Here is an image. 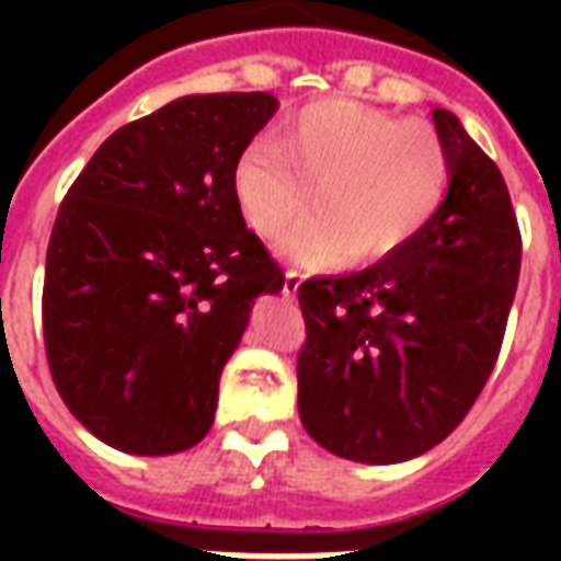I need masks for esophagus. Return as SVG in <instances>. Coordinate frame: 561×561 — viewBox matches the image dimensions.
I'll use <instances>...</instances> for the list:
<instances>
[{"label":"esophagus","mask_w":561,"mask_h":561,"mask_svg":"<svg viewBox=\"0 0 561 561\" xmlns=\"http://www.w3.org/2000/svg\"><path fill=\"white\" fill-rule=\"evenodd\" d=\"M300 282H304V276H300L297 270H285V285H282V291L288 294V297H294L297 288H300Z\"/></svg>","instance_id":"1"}]
</instances>
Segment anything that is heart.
I'll use <instances>...</instances> for the list:
<instances>
[{"label": "heart", "mask_w": 561, "mask_h": 561, "mask_svg": "<svg viewBox=\"0 0 561 561\" xmlns=\"http://www.w3.org/2000/svg\"><path fill=\"white\" fill-rule=\"evenodd\" d=\"M447 185L450 152L433 126L352 99L306 104L233 168V195L264 237L285 231L316 197L282 240L306 267L400 252L435 219Z\"/></svg>", "instance_id": "heart-1"}]
</instances>
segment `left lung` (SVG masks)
Returning <instances> with one entry per match:
<instances>
[{
    "label": "left lung",
    "instance_id": "left-lung-1",
    "mask_svg": "<svg viewBox=\"0 0 561 561\" xmlns=\"http://www.w3.org/2000/svg\"><path fill=\"white\" fill-rule=\"evenodd\" d=\"M433 123L450 185L421 237L373 267L297 288V405L318 445L390 466L445 442L493 373L519 279V228L495 161L450 111Z\"/></svg>",
    "mask_w": 561,
    "mask_h": 561
}]
</instances>
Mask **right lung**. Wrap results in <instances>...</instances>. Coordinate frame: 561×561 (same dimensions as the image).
<instances>
[{
	"mask_svg": "<svg viewBox=\"0 0 561 561\" xmlns=\"http://www.w3.org/2000/svg\"><path fill=\"white\" fill-rule=\"evenodd\" d=\"M279 102L183 95L116 128L56 213L44 348L59 397L123 454L168 457L213 426L219 378L285 273L245 228L233 168Z\"/></svg>",
	"mask_w": 561,
	"mask_h": 561,
	"instance_id": "obj_1",
	"label": "right lung"
}]
</instances>
